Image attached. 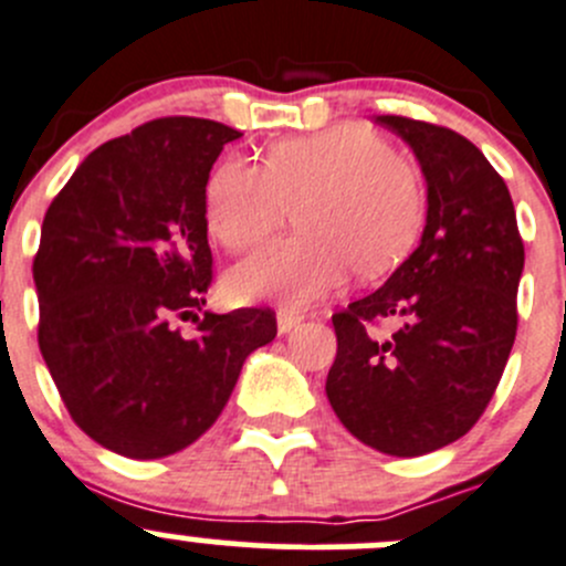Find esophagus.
Segmentation results:
<instances>
[{
	"label": "esophagus",
	"mask_w": 566,
	"mask_h": 566,
	"mask_svg": "<svg viewBox=\"0 0 566 566\" xmlns=\"http://www.w3.org/2000/svg\"><path fill=\"white\" fill-rule=\"evenodd\" d=\"M302 318H305V313L302 311H294V307H281V311H277V333L281 335L291 333V329H294Z\"/></svg>",
	"instance_id": "34e87169"
}]
</instances>
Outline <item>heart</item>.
Returning <instances> with one entry per match:
<instances>
[{
    "mask_svg": "<svg viewBox=\"0 0 566 566\" xmlns=\"http://www.w3.org/2000/svg\"><path fill=\"white\" fill-rule=\"evenodd\" d=\"M294 203L300 233L233 266V300L302 307L340 289L352 270L377 281L412 253L427 222L421 172L363 126L281 139L264 165L226 156L203 189L206 228L231 253L264 244Z\"/></svg>",
    "mask_w": 566,
    "mask_h": 566,
    "instance_id": "heart-1",
    "label": "heart"
}]
</instances>
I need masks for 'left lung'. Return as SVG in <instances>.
<instances>
[{"label":"left lung","instance_id":"1","mask_svg":"<svg viewBox=\"0 0 566 566\" xmlns=\"http://www.w3.org/2000/svg\"><path fill=\"white\" fill-rule=\"evenodd\" d=\"M399 134L427 178V228L382 289L335 313L327 374L335 416L360 443L421 457L454 443L495 394L517 333L523 239L512 195L462 134L401 115ZM397 329L382 336L376 324Z\"/></svg>","mask_w":566,"mask_h":566}]
</instances>
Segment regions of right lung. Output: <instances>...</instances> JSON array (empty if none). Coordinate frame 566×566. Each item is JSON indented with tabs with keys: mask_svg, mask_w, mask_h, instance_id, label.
<instances>
[{
	"mask_svg": "<svg viewBox=\"0 0 566 566\" xmlns=\"http://www.w3.org/2000/svg\"><path fill=\"white\" fill-rule=\"evenodd\" d=\"M239 137L203 117L143 123L95 148L43 217L32 264L41 355L76 427L128 460L195 443L250 352L277 335L270 307L203 311V189ZM181 321L196 322L192 336Z\"/></svg>",
	"mask_w": 566,
	"mask_h": 566,
	"instance_id": "obj_1",
	"label": "right lung"
}]
</instances>
